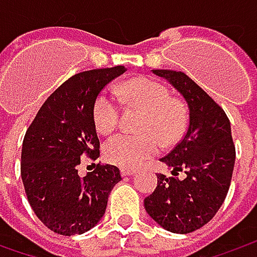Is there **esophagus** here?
Here are the masks:
<instances>
[{
	"label": "esophagus",
	"mask_w": 257,
	"mask_h": 257,
	"mask_svg": "<svg viewBox=\"0 0 257 257\" xmlns=\"http://www.w3.org/2000/svg\"><path fill=\"white\" fill-rule=\"evenodd\" d=\"M137 172L134 169H121V176H133Z\"/></svg>",
	"instance_id": "1"
}]
</instances>
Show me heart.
Listing matches in <instances>:
<instances>
[{
	"instance_id": "heart-1",
	"label": "heart",
	"mask_w": 257,
	"mask_h": 257,
	"mask_svg": "<svg viewBox=\"0 0 257 257\" xmlns=\"http://www.w3.org/2000/svg\"><path fill=\"white\" fill-rule=\"evenodd\" d=\"M118 94L124 101L146 110L140 130L144 134L120 133L108 139L103 153L107 162L123 169H136L159 153L162 143L172 144L182 137L187 123L186 107L170 95L162 83L139 77L118 85ZM95 127L103 134L113 132L120 121V104L113 94L101 91L93 107Z\"/></svg>"
}]
</instances>
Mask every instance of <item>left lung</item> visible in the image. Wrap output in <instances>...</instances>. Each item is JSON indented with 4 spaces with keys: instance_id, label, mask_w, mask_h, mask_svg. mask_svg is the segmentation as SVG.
Segmentation results:
<instances>
[{
    "instance_id": "left-lung-1",
    "label": "left lung",
    "mask_w": 257,
    "mask_h": 257,
    "mask_svg": "<svg viewBox=\"0 0 257 257\" xmlns=\"http://www.w3.org/2000/svg\"><path fill=\"white\" fill-rule=\"evenodd\" d=\"M182 94L189 107L187 132L160 162L172 167V177L157 174V187L144 199L146 212L172 233L194 232L213 219L232 182L236 150L230 121L223 108L189 75L153 70ZM184 171V179L176 178Z\"/></svg>"
}]
</instances>
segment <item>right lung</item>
<instances>
[{"label":"right lung","mask_w":257,"mask_h":257,"mask_svg":"<svg viewBox=\"0 0 257 257\" xmlns=\"http://www.w3.org/2000/svg\"><path fill=\"white\" fill-rule=\"evenodd\" d=\"M127 71L124 65L70 77L41 105L27 128L21 179L35 216L54 233L88 232L103 217L108 194L121 180L120 170L97 164L84 177L77 166L100 157L94 101L105 85Z\"/></svg>","instance_id":"1"}]
</instances>
